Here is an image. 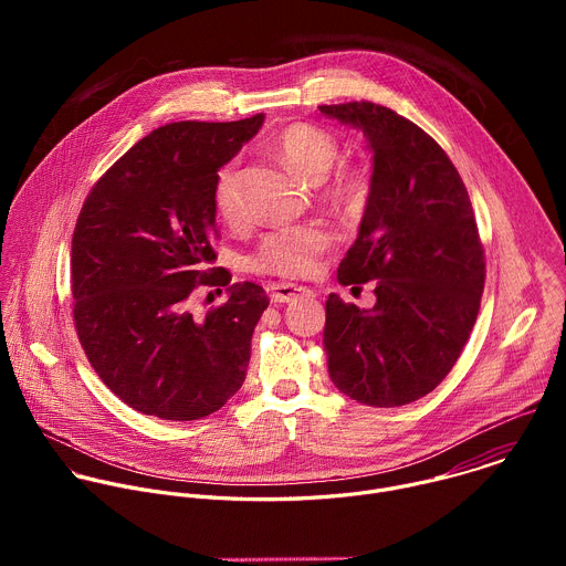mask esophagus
<instances>
[{
    "mask_svg": "<svg viewBox=\"0 0 566 566\" xmlns=\"http://www.w3.org/2000/svg\"><path fill=\"white\" fill-rule=\"evenodd\" d=\"M269 293H271L273 302H293V300H297L302 295H311V291L306 286L289 284V282H273L269 286Z\"/></svg>",
    "mask_w": 566,
    "mask_h": 566,
    "instance_id": "34e87169",
    "label": "esophagus"
}]
</instances>
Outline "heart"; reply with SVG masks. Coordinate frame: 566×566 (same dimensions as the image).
<instances>
[{"instance_id":"heart-1","label":"heart","mask_w":566,"mask_h":566,"mask_svg":"<svg viewBox=\"0 0 566 566\" xmlns=\"http://www.w3.org/2000/svg\"><path fill=\"white\" fill-rule=\"evenodd\" d=\"M273 145L284 166L311 184L325 179L340 154L338 140L329 132L306 123L284 127L275 136ZM365 186V177L358 170H343L322 190V199L336 208H352L363 199ZM214 208L226 223H239L241 203L237 197V172L232 166H226L217 175ZM332 244L334 234L319 223L277 228L260 241L249 266L258 273L280 277H308L317 271L319 258L332 249Z\"/></svg>"}]
</instances>
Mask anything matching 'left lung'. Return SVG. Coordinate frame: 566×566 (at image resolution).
Instances as JSON below:
<instances>
[{
    "instance_id": "1",
    "label": "left lung",
    "mask_w": 566,
    "mask_h": 566,
    "mask_svg": "<svg viewBox=\"0 0 566 566\" xmlns=\"http://www.w3.org/2000/svg\"><path fill=\"white\" fill-rule=\"evenodd\" d=\"M317 109L363 132L371 151L367 206L338 282L376 280V304L358 308L329 293V378L363 406H408L448 376L479 313L486 264L470 197L412 120L365 101Z\"/></svg>"
}]
</instances>
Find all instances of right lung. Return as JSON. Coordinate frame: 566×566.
Returning <instances> with one entry per match:
<instances>
[{"label":"right lung","mask_w":566,"mask_h":566,"mask_svg":"<svg viewBox=\"0 0 566 566\" xmlns=\"http://www.w3.org/2000/svg\"><path fill=\"white\" fill-rule=\"evenodd\" d=\"M262 123L264 114L158 127L116 160L80 210L71 239L77 338L101 380L136 412L203 419L247 378L269 297L208 266L217 260V175ZM199 285L229 293L203 318L189 311Z\"/></svg>","instance_id":"add662e5"}]
</instances>
